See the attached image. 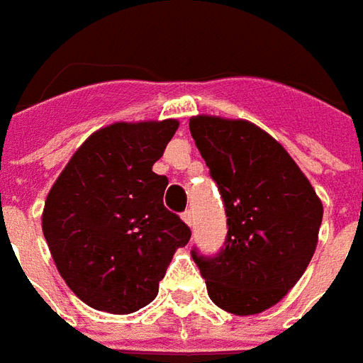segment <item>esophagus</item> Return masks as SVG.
<instances>
[{"mask_svg":"<svg viewBox=\"0 0 363 363\" xmlns=\"http://www.w3.org/2000/svg\"><path fill=\"white\" fill-rule=\"evenodd\" d=\"M182 218L186 220L189 227H194V213H191V209L184 211V213H182Z\"/></svg>","mask_w":363,"mask_h":363,"instance_id":"obj_1","label":"esophagus"}]
</instances>
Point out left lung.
<instances>
[{"mask_svg":"<svg viewBox=\"0 0 363 363\" xmlns=\"http://www.w3.org/2000/svg\"><path fill=\"white\" fill-rule=\"evenodd\" d=\"M189 130L227 213L220 250L191 248L211 301L235 315L269 309L315 254L323 203L299 166L248 121L194 117Z\"/></svg>","mask_w":363,"mask_h":363,"instance_id":"obj_1","label":"left lung"}]
</instances>
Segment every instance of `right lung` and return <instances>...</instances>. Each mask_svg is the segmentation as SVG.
Masks as SVG:
<instances>
[{
  "label": "right lung",
  "instance_id": "1",
  "mask_svg": "<svg viewBox=\"0 0 363 363\" xmlns=\"http://www.w3.org/2000/svg\"><path fill=\"white\" fill-rule=\"evenodd\" d=\"M177 121L115 123L79 146L46 197L43 233L54 264L86 305L113 315L143 309L191 230L164 207L154 174Z\"/></svg>",
  "mask_w": 363,
  "mask_h": 363
}]
</instances>
